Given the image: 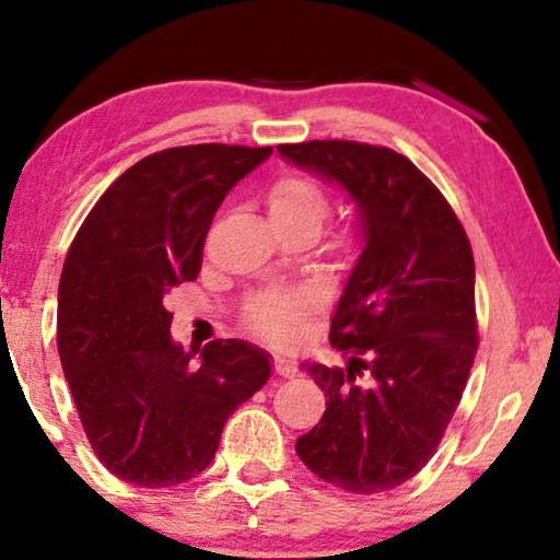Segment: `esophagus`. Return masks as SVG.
Masks as SVG:
<instances>
[{
  "mask_svg": "<svg viewBox=\"0 0 560 560\" xmlns=\"http://www.w3.org/2000/svg\"><path fill=\"white\" fill-rule=\"evenodd\" d=\"M273 371L281 377H293L296 375V365H293V360L287 355H273Z\"/></svg>",
  "mask_w": 560,
  "mask_h": 560,
  "instance_id": "1",
  "label": "esophagus"
}]
</instances>
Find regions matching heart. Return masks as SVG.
I'll list each match as a JSON object with an SVG mask.
<instances>
[{"label": "heart", "mask_w": 560, "mask_h": 560, "mask_svg": "<svg viewBox=\"0 0 560 560\" xmlns=\"http://www.w3.org/2000/svg\"><path fill=\"white\" fill-rule=\"evenodd\" d=\"M267 205L271 222L277 226L311 230L316 234L330 212L326 187L301 173H287L273 179ZM311 308H314V301L303 291H264L254 296L246 308V320L259 336L279 346H289L301 338Z\"/></svg>", "instance_id": "heart-1"}]
</instances>
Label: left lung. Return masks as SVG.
<instances>
[{
    "mask_svg": "<svg viewBox=\"0 0 560 560\" xmlns=\"http://www.w3.org/2000/svg\"><path fill=\"white\" fill-rule=\"evenodd\" d=\"M277 150L343 189L360 240L328 336L346 368L301 365L326 393V412L296 454L350 494L390 491L428 464L467 385L471 246L440 189L390 148L311 140Z\"/></svg>",
    "mask_w": 560,
    "mask_h": 560,
    "instance_id": "1",
    "label": "left lung"
}]
</instances>
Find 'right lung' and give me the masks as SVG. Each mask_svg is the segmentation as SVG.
I'll return each instance as SVG.
<instances>
[{
  "instance_id": "add662e5",
  "label": "right lung",
  "mask_w": 560,
  "mask_h": 560,
  "mask_svg": "<svg viewBox=\"0 0 560 560\" xmlns=\"http://www.w3.org/2000/svg\"><path fill=\"white\" fill-rule=\"evenodd\" d=\"M271 148L187 145L128 167L93 207L59 281V355L96 457L145 489L210 467L224 422L271 375L240 338L183 350L165 296L195 281L214 212Z\"/></svg>"
}]
</instances>
